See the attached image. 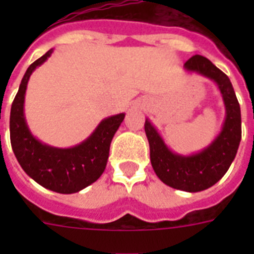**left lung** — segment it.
<instances>
[{
  "mask_svg": "<svg viewBox=\"0 0 254 254\" xmlns=\"http://www.w3.org/2000/svg\"><path fill=\"white\" fill-rule=\"evenodd\" d=\"M185 68L208 77L220 89L225 105V121L219 135L200 153L181 155L165 145L149 120L145 121V131L150 146L151 166L157 177L173 189L197 192L220 181L236 157L241 141V112L229 77L212 62L195 55L186 62Z\"/></svg>",
  "mask_w": 254,
  "mask_h": 254,
  "instance_id": "1",
  "label": "left lung"
}]
</instances>
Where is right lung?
Returning <instances> with one entry per match:
<instances>
[{
	"label": "right lung",
	"mask_w": 254,
	"mask_h": 254,
	"mask_svg": "<svg viewBox=\"0 0 254 254\" xmlns=\"http://www.w3.org/2000/svg\"><path fill=\"white\" fill-rule=\"evenodd\" d=\"M53 50L30 65L21 81L10 111V142L25 173L45 189L59 193H73L101 177L107 166L113 135L125 115L103 120L85 141L68 149H59L38 141L26 124L23 104L27 81L37 67L45 63Z\"/></svg>",
	"instance_id": "obj_1"
}]
</instances>
